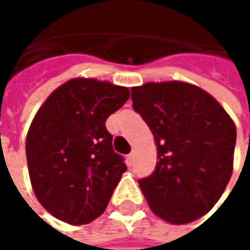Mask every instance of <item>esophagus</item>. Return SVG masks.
Masks as SVG:
<instances>
[{
  "instance_id": "obj_1",
  "label": "esophagus",
  "mask_w": 250,
  "mask_h": 250,
  "mask_svg": "<svg viewBox=\"0 0 250 250\" xmlns=\"http://www.w3.org/2000/svg\"><path fill=\"white\" fill-rule=\"evenodd\" d=\"M127 161H128V165H130V167L134 164V152H133V150L127 155Z\"/></svg>"
}]
</instances>
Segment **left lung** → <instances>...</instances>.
Here are the masks:
<instances>
[{
    "label": "left lung",
    "mask_w": 250,
    "mask_h": 250,
    "mask_svg": "<svg viewBox=\"0 0 250 250\" xmlns=\"http://www.w3.org/2000/svg\"><path fill=\"white\" fill-rule=\"evenodd\" d=\"M131 101L158 147L155 171L139 179L150 210L174 225L204 216L231 176V119L210 94L179 81L134 86Z\"/></svg>",
    "instance_id": "obj_1"
}]
</instances>
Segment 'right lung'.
Here are the masks:
<instances>
[{"instance_id": "add662e5", "label": "right lung", "mask_w": 250, "mask_h": 250, "mask_svg": "<svg viewBox=\"0 0 250 250\" xmlns=\"http://www.w3.org/2000/svg\"><path fill=\"white\" fill-rule=\"evenodd\" d=\"M130 92L110 82L75 78L37 111L25 140L30 181L56 219L85 225L101 216L127 167L105 122Z\"/></svg>"}]
</instances>
